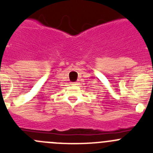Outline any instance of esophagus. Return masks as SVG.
Wrapping results in <instances>:
<instances>
[{
  "mask_svg": "<svg viewBox=\"0 0 153 153\" xmlns=\"http://www.w3.org/2000/svg\"><path fill=\"white\" fill-rule=\"evenodd\" d=\"M71 85H74V86H77V85H79V83H78V82H74V83H71Z\"/></svg>",
  "mask_w": 153,
  "mask_h": 153,
  "instance_id": "34e87169",
  "label": "esophagus"
}]
</instances>
